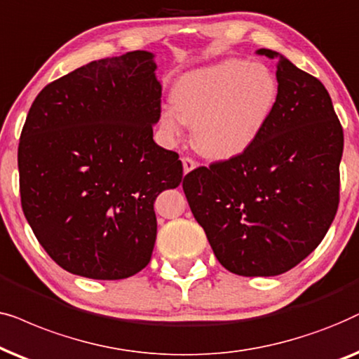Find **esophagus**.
I'll list each match as a JSON object with an SVG mask.
<instances>
[{"label": "esophagus", "instance_id": "esophagus-1", "mask_svg": "<svg viewBox=\"0 0 359 359\" xmlns=\"http://www.w3.org/2000/svg\"><path fill=\"white\" fill-rule=\"evenodd\" d=\"M182 164L185 174H189V172H192L195 167H197V162H195L192 157H182Z\"/></svg>", "mask_w": 359, "mask_h": 359}]
</instances>
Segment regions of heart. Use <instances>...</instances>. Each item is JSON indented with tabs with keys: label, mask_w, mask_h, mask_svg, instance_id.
Masks as SVG:
<instances>
[{
	"label": "heart",
	"mask_w": 359,
	"mask_h": 359,
	"mask_svg": "<svg viewBox=\"0 0 359 359\" xmlns=\"http://www.w3.org/2000/svg\"><path fill=\"white\" fill-rule=\"evenodd\" d=\"M279 85L264 64L228 59L177 79L172 103L161 113L169 140H180L194 124L197 149L212 159L240 156L264 130L276 108Z\"/></svg>",
	"instance_id": "obj_1"
}]
</instances>
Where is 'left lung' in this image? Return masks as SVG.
<instances>
[{
  "mask_svg": "<svg viewBox=\"0 0 359 359\" xmlns=\"http://www.w3.org/2000/svg\"><path fill=\"white\" fill-rule=\"evenodd\" d=\"M277 59L276 108L240 156L184 177L195 219L224 269L245 277L287 272L327 235L340 202L343 128L318 79Z\"/></svg>",
  "mask_w": 359,
  "mask_h": 359,
  "instance_id": "1",
  "label": "left lung"
}]
</instances>
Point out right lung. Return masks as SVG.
<instances>
[{"label": "right lung", "instance_id": "1", "mask_svg": "<svg viewBox=\"0 0 359 359\" xmlns=\"http://www.w3.org/2000/svg\"><path fill=\"white\" fill-rule=\"evenodd\" d=\"M154 55L93 60L47 85L18 147L24 217L62 269L116 280L154 250V202L182 182L179 154L157 146L162 87Z\"/></svg>", "mask_w": 359, "mask_h": 359}]
</instances>
